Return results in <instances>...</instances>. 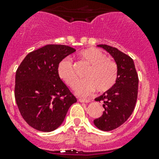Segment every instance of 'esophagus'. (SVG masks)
I'll return each mask as SVG.
<instances>
[{
  "label": "esophagus",
  "instance_id": "1",
  "mask_svg": "<svg viewBox=\"0 0 159 159\" xmlns=\"http://www.w3.org/2000/svg\"><path fill=\"white\" fill-rule=\"evenodd\" d=\"M78 100L81 102H91V99H81V98H80Z\"/></svg>",
  "mask_w": 159,
  "mask_h": 159
}]
</instances>
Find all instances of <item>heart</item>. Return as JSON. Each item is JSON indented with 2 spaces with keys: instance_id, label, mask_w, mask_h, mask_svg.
Wrapping results in <instances>:
<instances>
[{
  "instance_id": "heart-1",
  "label": "heart",
  "mask_w": 159,
  "mask_h": 159,
  "mask_svg": "<svg viewBox=\"0 0 159 159\" xmlns=\"http://www.w3.org/2000/svg\"><path fill=\"white\" fill-rule=\"evenodd\" d=\"M81 59L91 65L86 73V80L79 83L76 94L80 96H88L97 90L104 93L112 88L118 78V66L107 55L96 48L85 49L80 53ZM58 75L60 79L71 88H75L78 83L73 63L70 59H64L59 64Z\"/></svg>"
}]
</instances>
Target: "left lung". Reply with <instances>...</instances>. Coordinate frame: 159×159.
Segmentation results:
<instances>
[{
	"mask_svg": "<svg viewBox=\"0 0 159 159\" xmlns=\"http://www.w3.org/2000/svg\"><path fill=\"white\" fill-rule=\"evenodd\" d=\"M98 47L110 53L118 66L116 84L95 99V101L102 102L105 111L101 117L94 120V124L99 130L110 131L123 124L134 111L138 97L139 77L134 61L129 56L107 44H99Z\"/></svg>",
	"mask_w": 159,
	"mask_h": 159,
	"instance_id": "obj_1",
	"label": "left lung"
}]
</instances>
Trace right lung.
<instances>
[{
    "label": "right lung",
    "mask_w": 159,
    "mask_h": 159,
    "mask_svg": "<svg viewBox=\"0 0 159 159\" xmlns=\"http://www.w3.org/2000/svg\"><path fill=\"white\" fill-rule=\"evenodd\" d=\"M75 52L69 46L48 44L29 53L18 67L15 99L21 116L32 128L56 130L77 101L57 71L59 64Z\"/></svg>",
    "instance_id": "1"
}]
</instances>
